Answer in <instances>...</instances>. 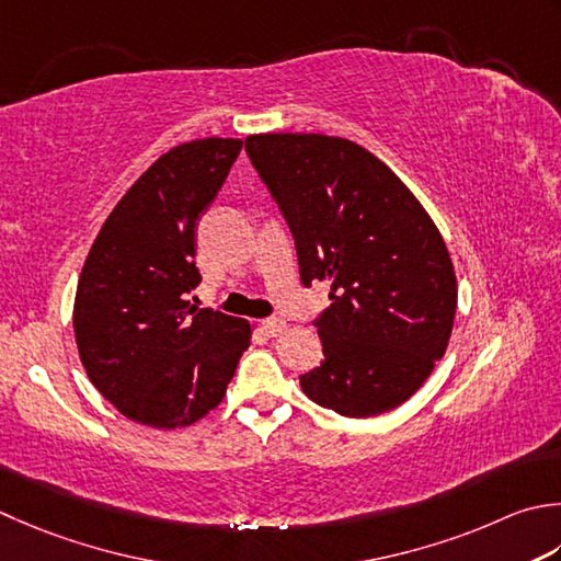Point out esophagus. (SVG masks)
<instances>
[{
	"label": "esophagus",
	"mask_w": 561,
	"mask_h": 561,
	"mask_svg": "<svg viewBox=\"0 0 561 561\" xmlns=\"http://www.w3.org/2000/svg\"><path fill=\"white\" fill-rule=\"evenodd\" d=\"M284 328H287V323L282 321V318H265V321H262V331H265L267 335H279Z\"/></svg>",
	"instance_id": "esophagus-1"
}]
</instances>
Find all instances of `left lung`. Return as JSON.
Listing matches in <instances>:
<instances>
[{"mask_svg":"<svg viewBox=\"0 0 561 561\" xmlns=\"http://www.w3.org/2000/svg\"><path fill=\"white\" fill-rule=\"evenodd\" d=\"M245 150L291 228L304 287L331 284L316 321L325 359L301 377L304 393L347 419L397 409L453 335L457 277L440 230L353 140L257 134Z\"/></svg>","mask_w":561,"mask_h":561,"instance_id":"left-lung-1","label":"left lung"}]
</instances>
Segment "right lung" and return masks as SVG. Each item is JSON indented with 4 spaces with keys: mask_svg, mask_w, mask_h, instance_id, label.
Wrapping results in <instances>:
<instances>
[{
    "mask_svg": "<svg viewBox=\"0 0 561 561\" xmlns=\"http://www.w3.org/2000/svg\"><path fill=\"white\" fill-rule=\"evenodd\" d=\"M243 140L202 138L164 152L108 214L77 282L72 328L99 393L140 425L172 431L224 401L252 325L186 301L202 274L194 226Z\"/></svg>",
    "mask_w": 561,
    "mask_h": 561,
    "instance_id": "add662e5",
    "label": "right lung"
}]
</instances>
